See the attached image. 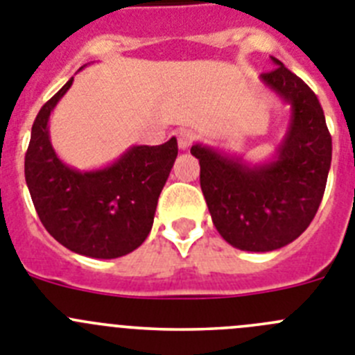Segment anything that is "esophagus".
<instances>
[{
  "instance_id": "obj_1",
  "label": "esophagus",
  "mask_w": 355,
  "mask_h": 355,
  "mask_svg": "<svg viewBox=\"0 0 355 355\" xmlns=\"http://www.w3.org/2000/svg\"><path fill=\"white\" fill-rule=\"evenodd\" d=\"M193 142V133L190 130H180L178 131V146L180 149H188Z\"/></svg>"
}]
</instances>
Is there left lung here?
<instances>
[{"label": "left lung", "mask_w": 355, "mask_h": 355, "mask_svg": "<svg viewBox=\"0 0 355 355\" xmlns=\"http://www.w3.org/2000/svg\"><path fill=\"white\" fill-rule=\"evenodd\" d=\"M261 80L291 106L286 137L274 162L249 167L241 158L192 146L211 220L227 243L250 252L288 245L315 218L327 184L331 133L318 97L283 62Z\"/></svg>", "instance_id": "8db88e82"}]
</instances>
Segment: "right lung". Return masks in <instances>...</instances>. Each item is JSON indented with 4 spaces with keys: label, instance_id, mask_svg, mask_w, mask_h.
<instances>
[{
    "label": "right lung",
    "instance_id": "add662e5",
    "mask_svg": "<svg viewBox=\"0 0 355 355\" xmlns=\"http://www.w3.org/2000/svg\"><path fill=\"white\" fill-rule=\"evenodd\" d=\"M72 80L40 108L31 126L24 178L40 222L58 243L89 258H121L142 245L153 227L178 140L133 146L101 171L67 167L53 149L48 121Z\"/></svg>",
    "mask_w": 355,
    "mask_h": 355
}]
</instances>
